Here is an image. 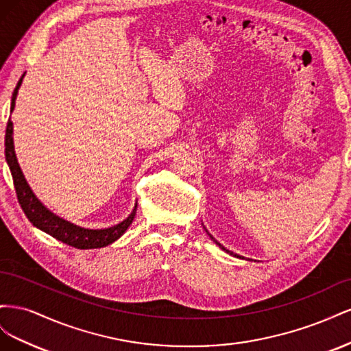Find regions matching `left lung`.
Masks as SVG:
<instances>
[{
    "label": "left lung",
    "instance_id": "left-lung-1",
    "mask_svg": "<svg viewBox=\"0 0 351 351\" xmlns=\"http://www.w3.org/2000/svg\"><path fill=\"white\" fill-rule=\"evenodd\" d=\"M206 232H208V231H206ZM208 236H209V237H210V239H212V240H214V241H215V243H217V246H219V249H222V250H224V252H227V253H228V254H232V256H234V258H239V259H244V258H243V256H240V254H237V253H232V252H230V250H227V249H226V247H224V246H222V244H221V243H218V241H217V240H215V239H214V237H212V236H210V234H209V232H208ZM247 261H250V259H247Z\"/></svg>",
    "mask_w": 351,
    "mask_h": 351
}]
</instances>
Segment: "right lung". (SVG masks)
Returning <instances> with one entry per match:
<instances>
[{
	"instance_id": "right-lung-1",
	"label": "right lung",
	"mask_w": 351,
	"mask_h": 351,
	"mask_svg": "<svg viewBox=\"0 0 351 351\" xmlns=\"http://www.w3.org/2000/svg\"><path fill=\"white\" fill-rule=\"evenodd\" d=\"M23 76L20 77L17 86L13 92L12 97V112L16 107V99L20 86H22ZM5 161L10 167V171L13 176L14 189L17 193L19 204L22 206L23 212L26 214L27 219L40 231L47 232L51 237L57 239L58 241H62L73 246L76 249H101L108 246V244L119 240L124 232L132 226V222L136 217V209L137 204H134L133 210L130 215L125 219L115 226H111L108 228H86L80 227L74 222H70L64 218L58 217L54 212L49 210L42 202L36 197L34 190L30 189L29 183L23 176L22 168H20L17 162V156L14 152V141H13V121L8 120L7 123V130H5Z\"/></svg>"
}]
</instances>
